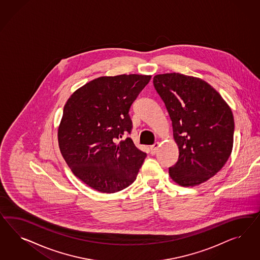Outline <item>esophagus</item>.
Wrapping results in <instances>:
<instances>
[{
  "mask_svg": "<svg viewBox=\"0 0 260 260\" xmlns=\"http://www.w3.org/2000/svg\"><path fill=\"white\" fill-rule=\"evenodd\" d=\"M158 148H159V143H155L152 146H150V153L155 154L157 152Z\"/></svg>",
  "mask_w": 260,
  "mask_h": 260,
  "instance_id": "esophagus-1",
  "label": "esophagus"
}]
</instances>
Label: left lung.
<instances>
[{
  "instance_id": "1",
  "label": "left lung",
  "mask_w": 260,
  "mask_h": 260,
  "mask_svg": "<svg viewBox=\"0 0 260 260\" xmlns=\"http://www.w3.org/2000/svg\"><path fill=\"white\" fill-rule=\"evenodd\" d=\"M153 85L165 103L179 150L169 174L182 187L200 185L218 173L232 153V110L202 79L173 72L155 75Z\"/></svg>"
}]
</instances>
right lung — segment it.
Wrapping results in <instances>:
<instances>
[{"label":"right lung","instance_id":"add662e5","mask_svg":"<svg viewBox=\"0 0 260 260\" xmlns=\"http://www.w3.org/2000/svg\"><path fill=\"white\" fill-rule=\"evenodd\" d=\"M151 76L122 74L94 79L75 90L63 107L58 143L73 174L91 189L113 193L136 179L147 156L131 138V106Z\"/></svg>","mask_w":260,"mask_h":260}]
</instances>
